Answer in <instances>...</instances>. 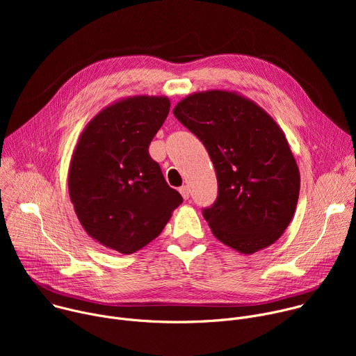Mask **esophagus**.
I'll return each instance as SVG.
<instances>
[{"label":"esophagus","mask_w":356,"mask_h":356,"mask_svg":"<svg viewBox=\"0 0 356 356\" xmlns=\"http://www.w3.org/2000/svg\"><path fill=\"white\" fill-rule=\"evenodd\" d=\"M179 191H180V194H181V197H183L184 200H187V198L190 197V188H188V186H181V187L179 188Z\"/></svg>","instance_id":"34e87169"}]
</instances>
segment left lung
Segmentation results:
<instances>
[{"mask_svg":"<svg viewBox=\"0 0 356 356\" xmlns=\"http://www.w3.org/2000/svg\"><path fill=\"white\" fill-rule=\"evenodd\" d=\"M173 114L213 161L218 195L202 216L214 236L243 255L275 243L300 193V172L282 128L252 99L227 90L193 92Z\"/></svg>","mask_w":356,"mask_h":356,"instance_id":"8db88e82","label":"left lung"}]
</instances>
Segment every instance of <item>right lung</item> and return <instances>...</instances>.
Wrapping results in <instances>:
<instances>
[{
    "label": "right lung",
    "instance_id": "1",
    "mask_svg": "<svg viewBox=\"0 0 356 356\" xmlns=\"http://www.w3.org/2000/svg\"><path fill=\"white\" fill-rule=\"evenodd\" d=\"M170 101L135 95L101 110L81 132L69 169V194L86 232L129 255L154 241L183 198L172 188L149 145Z\"/></svg>",
    "mask_w": 356,
    "mask_h": 356
}]
</instances>
